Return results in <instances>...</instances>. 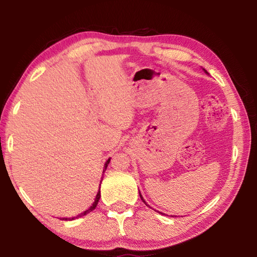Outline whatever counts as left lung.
Here are the masks:
<instances>
[{
	"label": "left lung",
	"instance_id": "left-lung-1",
	"mask_svg": "<svg viewBox=\"0 0 257 257\" xmlns=\"http://www.w3.org/2000/svg\"><path fill=\"white\" fill-rule=\"evenodd\" d=\"M203 70H204V72H205V73H207V75H208V72H207V71L205 70V69H203ZM139 196H141V198H142V201H143V202H144V204H146V206H149V207H151V206L149 205V204H147V203L145 202V199H144V197H143V196H142L141 191H139ZM154 211H155V210H154ZM156 212H158V211H156ZM159 213H160V212H159ZM172 216H173V215H172Z\"/></svg>",
	"mask_w": 257,
	"mask_h": 257
}]
</instances>
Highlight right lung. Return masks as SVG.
Wrapping results in <instances>:
<instances>
[{"instance_id": "right-lung-1", "label": "right lung", "mask_w": 257, "mask_h": 257, "mask_svg": "<svg viewBox=\"0 0 257 257\" xmlns=\"http://www.w3.org/2000/svg\"><path fill=\"white\" fill-rule=\"evenodd\" d=\"M110 160H111V158H108L107 160H106V162H105V164H104V168H103V173L105 172V170H106V168H107V165H108V163H110ZM102 182V181H101ZM101 185V184H99ZM99 197H101V190L98 189V191H97V194H96V197H95V201L93 202V204L92 205H90L88 208H87V210H85L84 212H81V213H79V214L78 215H76V216H71V217H62V220H75V219H79V217H82V216H85V215H87L88 214L89 212H92L93 210H95V207L97 206V203H98V201H99Z\"/></svg>"}]
</instances>
